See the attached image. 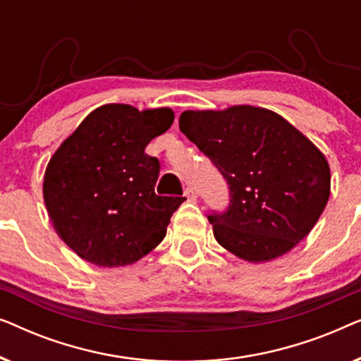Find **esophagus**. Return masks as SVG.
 <instances>
[{"instance_id":"34e87169","label":"esophagus","mask_w":361,"mask_h":361,"mask_svg":"<svg viewBox=\"0 0 361 361\" xmlns=\"http://www.w3.org/2000/svg\"><path fill=\"white\" fill-rule=\"evenodd\" d=\"M184 195L187 197V200H195L197 199V190L192 185H187L184 190Z\"/></svg>"}]
</instances>
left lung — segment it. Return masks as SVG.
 Returning a JSON list of instances; mask_svg holds the SVG:
<instances>
[{"mask_svg":"<svg viewBox=\"0 0 361 361\" xmlns=\"http://www.w3.org/2000/svg\"><path fill=\"white\" fill-rule=\"evenodd\" d=\"M179 128L228 185L226 210L207 215L224 248L261 263L309 235L327 205L330 167L302 133L278 113L250 105L184 111Z\"/></svg>","mask_w":361,"mask_h":361,"instance_id":"8db88e82","label":"left lung"}]
</instances>
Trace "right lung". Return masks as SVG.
Returning a JSON list of instances; mask_svg holds the SVG:
<instances>
[{"instance_id":"right-lung-1","label":"right lung","mask_w":361,"mask_h":361,"mask_svg":"<svg viewBox=\"0 0 361 361\" xmlns=\"http://www.w3.org/2000/svg\"><path fill=\"white\" fill-rule=\"evenodd\" d=\"M169 108L93 110L62 142L44 176V202L57 235L103 268L135 263L164 240L185 197L157 195V157L145 149L169 130Z\"/></svg>"}]
</instances>
